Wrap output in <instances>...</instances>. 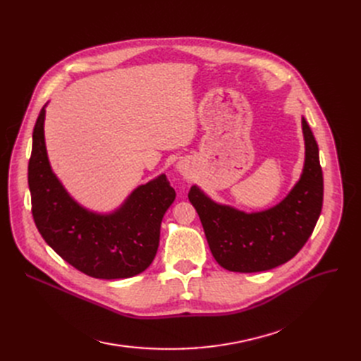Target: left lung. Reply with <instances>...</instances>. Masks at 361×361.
<instances>
[{
    "label": "left lung",
    "instance_id": "8db88e82",
    "mask_svg": "<svg viewBox=\"0 0 361 361\" xmlns=\"http://www.w3.org/2000/svg\"><path fill=\"white\" fill-rule=\"evenodd\" d=\"M305 165L290 193L260 212L238 211L216 203L200 187L192 185V202L203 225L215 260L231 272H262L293 259L312 235L324 202V176L319 147L305 117Z\"/></svg>",
    "mask_w": 361,
    "mask_h": 361
}]
</instances>
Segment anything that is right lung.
Instances as JSON below:
<instances>
[{
  "label": "right lung",
  "instance_id": "add662e5",
  "mask_svg": "<svg viewBox=\"0 0 361 361\" xmlns=\"http://www.w3.org/2000/svg\"><path fill=\"white\" fill-rule=\"evenodd\" d=\"M45 106L33 128L27 168L37 230L56 255L92 278L139 275L155 259L162 218L176 199L174 188L161 174L136 187L112 212L86 209L70 196L51 168L44 131Z\"/></svg>",
  "mask_w": 361,
  "mask_h": 361
}]
</instances>
